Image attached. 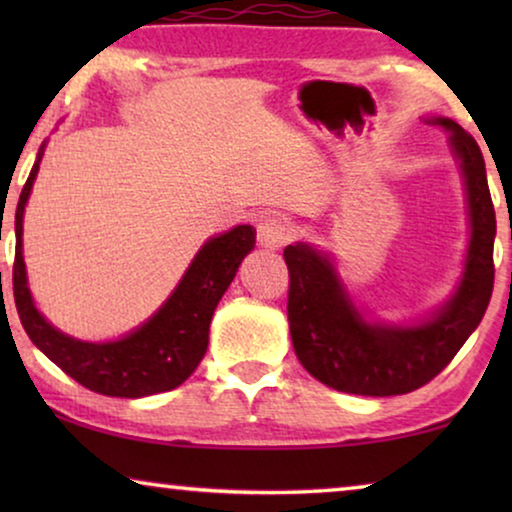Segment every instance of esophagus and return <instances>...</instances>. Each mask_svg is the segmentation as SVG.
Instances as JSON below:
<instances>
[{
  "label": "esophagus",
  "instance_id": "34e87169",
  "mask_svg": "<svg viewBox=\"0 0 512 512\" xmlns=\"http://www.w3.org/2000/svg\"><path fill=\"white\" fill-rule=\"evenodd\" d=\"M289 237L291 226L284 219H277V216H270V219L261 221V226H258V244L265 249L284 247Z\"/></svg>",
  "mask_w": 512,
  "mask_h": 512
}]
</instances>
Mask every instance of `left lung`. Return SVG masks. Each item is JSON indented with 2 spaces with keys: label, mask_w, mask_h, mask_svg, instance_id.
I'll list each match as a JSON object with an SVG mask.
<instances>
[{
  "label": "left lung",
  "mask_w": 512,
  "mask_h": 512,
  "mask_svg": "<svg viewBox=\"0 0 512 512\" xmlns=\"http://www.w3.org/2000/svg\"><path fill=\"white\" fill-rule=\"evenodd\" d=\"M445 130L466 191L468 247L459 284L431 317L415 324L368 321L349 298L333 258L305 242L289 244V328L298 361L326 387L359 396H398L431 382L485 317L494 289L496 216L485 158L475 139L445 116H424Z\"/></svg>",
  "instance_id": "1"
}]
</instances>
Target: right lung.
Listing matches in <instances>:
<instances>
[{
	"mask_svg": "<svg viewBox=\"0 0 512 512\" xmlns=\"http://www.w3.org/2000/svg\"><path fill=\"white\" fill-rule=\"evenodd\" d=\"M46 142L41 144L16 207L13 298L30 340L55 366L90 391L118 398H142L177 389L207 352L209 324L242 258L254 249L256 228L235 226L209 237L174 286L170 298L135 331L109 342H86L48 324L34 305L23 258V216Z\"/></svg>",
	"mask_w": 512,
	"mask_h": 512,
	"instance_id": "obj_1",
	"label": "right lung"
}]
</instances>
